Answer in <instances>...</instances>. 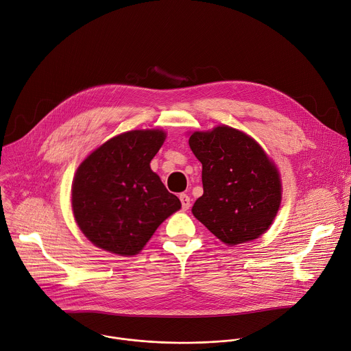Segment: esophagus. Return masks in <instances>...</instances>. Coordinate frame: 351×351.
Masks as SVG:
<instances>
[{
    "label": "esophagus",
    "instance_id": "1",
    "mask_svg": "<svg viewBox=\"0 0 351 351\" xmlns=\"http://www.w3.org/2000/svg\"><path fill=\"white\" fill-rule=\"evenodd\" d=\"M179 198H180V203H182V210H183V211H187L189 207H190V197H189L187 194L182 193V194L179 195Z\"/></svg>",
    "mask_w": 351,
    "mask_h": 351
}]
</instances>
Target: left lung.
Instances as JSON below:
<instances>
[{
  "label": "left lung",
  "instance_id": "1",
  "mask_svg": "<svg viewBox=\"0 0 351 351\" xmlns=\"http://www.w3.org/2000/svg\"><path fill=\"white\" fill-rule=\"evenodd\" d=\"M189 144L203 164L204 194L195 199L193 215L228 245L265 233L279 210L282 184L261 145L225 125L191 133Z\"/></svg>",
  "mask_w": 351,
  "mask_h": 351
}]
</instances>
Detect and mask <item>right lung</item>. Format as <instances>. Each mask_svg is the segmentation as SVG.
Returning a JSON list of instances; mask_svg holds the SVG:
<instances>
[{
    "label": "right lung",
    "instance_id": "1",
    "mask_svg": "<svg viewBox=\"0 0 351 351\" xmlns=\"http://www.w3.org/2000/svg\"><path fill=\"white\" fill-rule=\"evenodd\" d=\"M167 134L130 130L99 145L79 165L72 183V210L83 234L118 256H134L157 228L180 210L149 162Z\"/></svg>",
    "mask_w": 351,
    "mask_h": 351
}]
</instances>
